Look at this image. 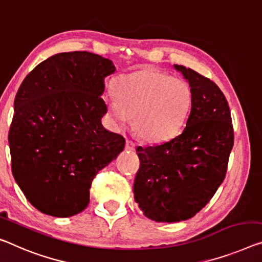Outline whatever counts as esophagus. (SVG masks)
<instances>
[{
  "label": "esophagus",
  "mask_w": 262,
  "mask_h": 262,
  "mask_svg": "<svg viewBox=\"0 0 262 262\" xmlns=\"http://www.w3.org/2000/svg\"><path fill=\"white\" fill-rule=\"evenodd\" d=\"M125 148L128 151H134L136 148V143L134 142V140H130L127 139L126 140V144H125Z\"/></svg>",
  "instance_id": "34e87169"
}]
</instances>
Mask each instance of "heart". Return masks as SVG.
<instances>
[{
    "label": "heart",
    "mask_w": 262,
    "mask_h": 262,
    "mask_svg": "<svg viewBox=\"0 0 262 262\" xmlns=\"http://www.w3.org/2000/svg\"><path fill=\"white\" fill-rule=\"evenodd\" d=\"M114 92L115 97L106 100L111 118L119 126L135 119L136 132L150 143L178 134L192 104L190 86L184 80L151 68L119 76Z\"/></svg>",
    "instance_id": "obj_1"
}]
</instances>
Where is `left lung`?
<instances>
[{
  "label": "left lung",
  "instance_id": "left-lung-1",
  "mask_svg": "<svg viewBox=\"0 0 262 262\" xmlns=\"http://www.w3.org/2000/svg\"><path fill=\"white\" fill-rule=\"evenodd\" d=\"M174 68L191 86L186 126L167 142L136 150L135 200L158 223L190 219L206 206L226 177L234 144L231 111L219 86L190 68Z\"/></svg>",
  "mask_w": 262,
  "mask_h": 262
}]
</instances>
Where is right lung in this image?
Instances as JSON below:
<instances>
[{"label": "right lung", "mask_w": 262, "mask_h": 262, "mask_svg": "<svg viewBox=\"0 0 262 262\" xmlns=\"http://www.w3.org/2000/svg\"><path fill=\"white\" fill-rule=\"evenodd\" d=\"M110 59L88 51L39 63L19 86L9 135L11 171L35 208L67 218L90 203L96 174L117 158L125 138L107 131L102 98Z\"/></svg>", "instance_id": "1"}]
</instances>
